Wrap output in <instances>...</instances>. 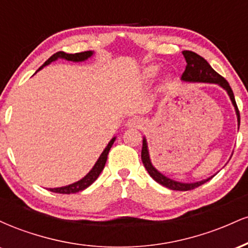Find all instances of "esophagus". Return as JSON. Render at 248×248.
<instances>
[{"instance_id": "1", "label": "esophagus", "mask_w": 248, "mask_h": 248, "mask_svg": "<svg viewBox=\"0 0 248 248\" xmlns=\"http://www.w3.org/2000/svg\"><path fill=\"white\" fill-rule=\"evenodd\" d=\"M128 126L129 127H134V128H138V127H141L142 126V120L140 118H138V116H134V118H130L129 120H128Z\"/></svg>"}]
</instances>
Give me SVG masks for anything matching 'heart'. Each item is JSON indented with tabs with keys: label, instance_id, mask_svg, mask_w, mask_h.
Returning <instances> with one entry per match:
<instances>
[{
	"label": "heart",
	"instance_id": "1",
	"mask_svg": "<svg viewBox=\"0 0 248 248\" xmlns=\"http://www.w3.org/2000/svg\"><path fill=\"white\" fill-rule=\"evenodd\" d=\"M156 72H157V69H156V67H154V66L148 67V69L146 70L147 77H154L156 75Z\"/></svg>",
	"mask_w": 248,
	"mask_h": 248
}]
</instances>
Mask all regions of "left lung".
Listing matches in <instances>:
<instances>
[{
    "label": "left lung",
    "instance_id": "left-lung-1",
    "mask_svg": "<svg viewBox=\"0 0 248 248\" xmlns=\"http://www.w3.org/2000/svg\"><path fill=\"white\" fill-rule=\"evenodd\" d=\"M182 53H183L184 58H186V71H184L183 75H182V79H183L184 81L215 82V84L220 85V86L225 88L226 92L229 93L233 106L235 108V112H237L238 124H240V113H239L237 102H235L232 88L230 86V84L227 82L226 79H225L224 77H221L219 73L216 72V71L210 66L209 62H207L203 57L197 55L196 52L186 50ZM141 158H142V162H143V166L147 169V171L149 172V175L152 176L157 183H160L161 186L168 187V189L177 190V191H187V190H192V189H196V187L201 186L202 184H204L205 182L209 181V179H211V178H207V179H204V181L196 182V183H181V182H176L173 181V179L166 177V176L162 175L161 172H158L157 170L153 167L152 162H150V158H149V154H148L146 139H143V143H142Z\"/></svg>",
    "mask_w": 248,
    "mask_h": 248
}]
</instances>
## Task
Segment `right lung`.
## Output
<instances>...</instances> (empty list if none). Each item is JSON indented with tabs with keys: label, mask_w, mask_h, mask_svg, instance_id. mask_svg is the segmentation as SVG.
<instances>
[{
	"label": "right lung",
	"mask_w": 248,
	"mask_h": 248,
	"mask_svg": "<svg viewBox=\"0 0 248 248\" xmlns=\"http://www.w3.org/2000/svg\"><path fill=\"white\" fill-rule=\"evenodd\" d=\"M92 55H93L92 51H85V52H79V53H65V52H62V51H59V52H57V53H55V55L51 56L50 58L47 59V61L45 62L38 70L43 69L44 66L49 65L51 62L56 61V59H58V58L66 59V61H71V62H82V61H86V59L90 58ZM114 141H115V138H113L112 140H110L109 143H108V146L105 148V150L102 152L100 157H99V160L96 161L94 167L92 168V170H91V171L88 172L84 178L80 179V181L76 182V183L70 184V186H67L50 189V191L56 192V193H66V195H70V193H76V192L82 191V190H85L86 187L90 186L91 184H92L93 182L98 178V176L100 175L102 169L105 168V164H106V161H107V155H108V153H109L113 143H114Z\"/></svg>",
	"instance_id": "add662e5"
}]
</instances>
